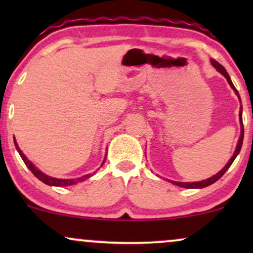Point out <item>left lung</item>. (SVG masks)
<instances>
[{
    "label": "left lung",
    "mask_w": 253,
    "mask_h": 253,
    "mask_svg": "<svg viewBox=\"0 0 253 253\" xmlns=\"http://www.w3.org/2000/svg\"><path fill=\"white\" fill-rule=\"evenodd\" d=\"M211 65L214 66V68L216 69L217 71L220 72V74L222 75L223 77L227 80V82L229 85H231V88L234 90V92H236V95L238 96V98H239V101L242 102V100H240V96H239V92H238V90L236 89V86L233 85V83H232L231 81V77H229V75L227 74V71H226V69L223 68V66L221 65V64H219L216 62V60L214 59H211ZM243 107L240 106V112H239V123H240V136H239V140H238V144H237V147H236V151H234L233 156L229 158V161L227 162V164L225 165V167L222 168L221 170L219 171V172L215 173L214 176L210 177V178L207 179H203V181H200V182H176V181H171V179H168L170 183H172V184L175 185H178V187H182V188H187V189H201V188H205V187H208V185L213 184V183H215L217 179L221 177L223 173L226 172V171L228 170V168L231 167L232 163L234 162V159H236V157L239 155L240 152V149H242V145H243V139H244V126H243Z\"/></svg>",
    "instance_id": "left-lung-1"
}]
</instances>
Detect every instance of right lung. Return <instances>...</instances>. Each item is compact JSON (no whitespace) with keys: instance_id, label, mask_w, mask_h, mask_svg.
<instances>
[{"instance_id":"right-lung-1","label":"right lung","mask_w":253,"mask_h":253,"mask_svg":"<svg viewBox=\"0 0 253 253\" xmlns=\"http://www.w3.org/2000/svg\"><path fill=\"white\" fill-rule=\"evenodd\" d=\"M14 144H15V147H16L17 152H19L20 157H21L22 161L25 162V164L27 165L28 169L32 171V173H33V175L36 176L38 179H40V181L45 183V184L51 185V187H68V185H74V184H76V183L83 182V181H85V179L90 178V177H91L95 173V172L94 173H88V175H84L82 177H77V178H66V179L65 178H54V177H51V176L46 175V173H43L42 170L38 169L36 165L32 163L30 159H28L27 157L24 155V152H22V151L20 150L19 145H17V143H16L15 136H14ZM106 157H107V155H106ZM106 157H104L102 164H101V167H102L103 163H104V161H106Z\"/></svg>"}]
</instances>
